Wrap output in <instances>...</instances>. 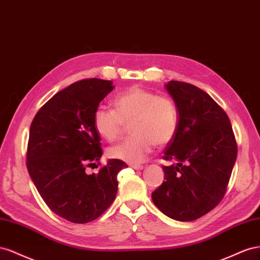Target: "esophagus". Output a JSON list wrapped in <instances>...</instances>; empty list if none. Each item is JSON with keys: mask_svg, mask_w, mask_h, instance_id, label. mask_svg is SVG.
<instances>
[{"mask_svg": "<svg viewBox=\"0 0 260 260\" xmlns=\"http://www.w3.org/2000/svg\"><path fill=\"white\" fill-rule=\"evenodd\" d=\"M131 168L134 169V170H143L144 166H142V165H131Z\"/></svg>", "mask_w": 260, "mask_h": 260, "instance_id": "obj_1", "label": "esophagus"}]
</instances>
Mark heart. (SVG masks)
I'll list each match as a JSON object with an SVG mask.
<instances>
[{
	"label": "heart",
	"mask_w": 260,
	"mask_h": 260,
	"mask_svg": "<svg viewBox=\"0 0 260 260\" xmlns=\"http://www.w3.org/2000/svg\"><path fill=\"white\" fill-rule=\"evenodd\" d=\"M114 109L100 108L93 114L95 132L108 142L122 134L124 124H129L132 136L110 147V158L135 163L145 160L154 145L163 147L174 139L180 124L176 103L167 95L134 86L117 94Z\"/></svg>",
	"instance_id": "1"
}]
</instances>
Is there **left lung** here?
I'll use <instances>...</instances> for the list:
<instances>
[{
    "mask_svg": "<svg viewBox=\"0 0 260 260\" xmlns=\"http://www.w3.org/2000/svg\"><path fill=\"white\" fill-rule=\"evenodd\" d=\"M176 103L180 124L165 149V181L155 189L153 204L166 216L192 221L211 211L224 197L237 155L230 118L198 87L171 80L166 85Z\"/></svg>",
    "mask_w": 260,
    "mask_h": 260,
    "instance_id": "1",
    "label": "left lung"
}]
</instances>
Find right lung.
I'll list each match as a JSON object with an SVG mask.
<instances>
[{
	"label": "right lung",
	"instance_id": "add662e5",
	"mask_svg": "<svg viewBox=\"0 0 260 260\" xmlns=\"http://www.w3.org/2000/svg\"><path fill=\"white\" fill-rule=\"evenodd\" d=\"M112 84L99 78L76 81L44 103L30 125L29 175L49 208L74 223L91 222L109 208L117 192V174L127 168L111 159L98 173L86 172L102 155L93 114Z\"/></svg>",
	"mask_w": 260,
	"mask_h": 260
}]
</instances>
